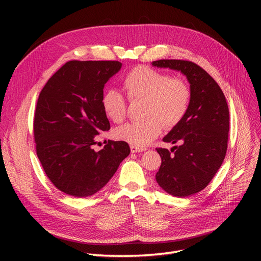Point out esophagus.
I'll return each mask as SVG.
<instances>
[{
    "instance_id": "esophagus-1",
    "label": "esophagus",
    "mask_w": 261,
    "mask_h": 261,
    "mask_svg": "<svg viewBox=\"0 0 261 261\" xmlns=\"http://www.w3.org/2000/svg\"><path fill=\"white\" fill-rule=\"evenodd\" d=\"M131 149V152L132 153H136V152H143L145 151V148H139V147H135V146H130Z\"/></svg>"
}]
</instances>
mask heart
<instances>
[{
    "label": "heart",
    "mask_w": 261,
    "mask_h": 261,
    "mask_svg": "<svg viewBox=\"0 0 261 261\" xmlns=\"http://www.w3.org/2000/svg\"><path fill=\"white\" fill-rule=\"evenodd\" d=\"M122 88L131 101L144 100L143 121L126 123L114 131L115 139L135 147H145L158 138L162 127L172 128L185 116L190 89L181 78H171L147 66H138L122 79ZM101 105L106 116L115 123L125 118L126 101L115 90L107 91Z\"/></svg>",
    "instance_id": "obj_1"
}]
</instances>
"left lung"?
<instances>
[{
  "mask_svg": "<svg viewBox=\"0 0 261 261\" xmlns=\"http://www.w3.org/2000/svg\"><path fill=\"white\" fill-rule=\"evenodd\" d=\"M152 65L181 72L190 85L185 116L163 139L180 146H173L170 151L156 148L162 159L155 174L158 184L169 195L185 198L206 187L222 165L229 130L228 107L220 87L198 64L163 59Z\"/></svg>",
  "mask_w": 261,
  "mask_h": 261,
  "instance_id": "obj_1",
  "label": "left lung"
}]
</instances>
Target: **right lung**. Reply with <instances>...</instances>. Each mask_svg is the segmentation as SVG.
Here are the masks:
<instances>
[{"label":"right lung","instance_id":"obj_1","mask_svg":"<svg viewBox=\"0 0 261 261\" xmlns=\"http://www.w3.org/2000/svg\"><path fill=\"white\" fill-rule=\"evenodd\" d=\"M118 61H68L41 91L34 118L38 159L50 182L76 198L99 191L130 153L126 142L106 141L110 130L101 98L107 81L119 72Z\"/></svg>","mask_w":261,"mask_h":261}]
</instances>
